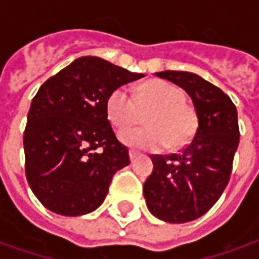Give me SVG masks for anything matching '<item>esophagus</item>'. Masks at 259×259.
Instances as JSON below:
<instances>
[{"instance_id": "obj_1", "label": "esophagus", "mask_w": 259, "mask_h": 259, "mask_svg": "<svg viewBox=\"0 0 259 259\" xmlns=\"http://www.w3.org/2000/svg\"><path fill=\"white\" fill-rule=\"evenodd\" d=\"M139 155H140V154H139L137 151H135V150H130V151H129V157H130V159H132V161H135L136 158L139 157Z\"/></svg>"}]
</instances>
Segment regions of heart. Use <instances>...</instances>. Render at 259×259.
<instances>
[{"label":"heart","instance_id":"obj_1","mask_svg":"<svg viewBox=\"0 0 259 259\" xmlns=\"http://www.w3.org/2000/svg\"><path fill=\"white\" fill-rule=\"evenodd\" d=\"M185 101V91L163 80L147 81L136 94L129 87H119L108 98V119L115 127L126 129L150 113L148 126L124 130L119 135L120 141L150 151L163 147L176 150L193 139L198 124L194 108Z\"/></svg>","mask_w":259,"mask_h":259}]
</instances>
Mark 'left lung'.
<instances>
[{"label":"left lung","instance_id":"left-lung-1","mask_svg":"<svg viewBox=\"0 0 259 259\" xmlns=\"http://www.w3.org/2000/svg\"><path fill=\"white\" fill-rule=\"evenodd\" d=\"M155 74L190 96L198 124L179 154L151 155L154 169L143 194L158 219L191 222L209 211L228 186L240 140L237 109L229 96L198 74L178 70Z\"/></svg>","mask_w":259,"mask_h":259}]
</instances>
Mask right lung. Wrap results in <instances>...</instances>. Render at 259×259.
Returning a JSON list of instances; mask_svg holds the SVG:
<instances>
[{
	"mask_svg": "<svg viewBox=\"0 0 259 259\" xmlns=\"http://www.w3.org/2000/svg\"><path fill=\"white\" fill-rule=\"evenodd\" d=\"M144 76L81 57L42 83L27 113L23 148L26 179L47 209L80 217L101 205L113 175L130 163L108 120V98Z\"/></svg>",
	"mask_w": 259,
	"mask_h": 259,
	"instance_id": "1",
	"label": "right lung"
}]
</instances>
